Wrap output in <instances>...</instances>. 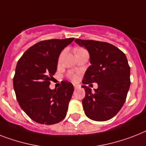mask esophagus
Segmentation results:
<instances>
[{
  "label": "esophagus",
  "mask_w": 146,
  "mask_h": 146,
  "mask_svg": "<svg viewBox=\"0 0 146 146\" xmlns=\"http://www.w3.org/2000/svg\"><path fill=\"white\" fill-rule=\"evenodd\" d=\"M73 86H74V88H75V89H76L77 87H78V85H75V84H74V85H73Z\"/></svg>",
  "instance_id": "34e87169"
}]
</instances>
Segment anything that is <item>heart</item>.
Segmentation results:
<instances>
[{"label":"heart","instance_id":"1","mask_svg":"<svg viewBox=\"0 0 146 146\" xmlns=\"http://www.w3.org/2000/svg\"><path fill=\"white\" fill-rule=\"evenodd\" d=\"M71 77H72V79H75L76 78V76L75 75H73V76H71Z\"/></svg>","mask_w":146,"mask_h":146}]
</instances>
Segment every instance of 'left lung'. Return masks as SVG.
<instances>
[{
	"mask_svg": "<svg viewBox=\"0 0 146 146\" xmlns=\"http://www.w3.org/2000/svg\"><path fill=\"white\" fill-rule=\"evenodd\" d=\"M75 42L87 49L92 64L85 72L82 86L85 91L82 100L85 115L97 121L110 120L123 106L131 85V68L126 55L106 42L81 39ZM93 82L98 85L94 92L86 85Z\"/></svg>",
	"mask_w": 146,
	"mask_h": 146,
	"instance_id": "1",
	"label": "left lung"
}]
</instances>
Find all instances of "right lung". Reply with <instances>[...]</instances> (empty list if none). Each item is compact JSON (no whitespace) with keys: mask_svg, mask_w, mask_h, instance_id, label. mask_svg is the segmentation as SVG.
I'll return each instance as SVG.
<instances>
[{"mask_svg":"<svg viewBox=\"0 0 146 146\" xmlns=\"http://www.w3.org/2000/svg\"><path fill=\"white\" fill-rule=\"evenodd\" d=\"M74 38L42 40L28 48L19 60L13 88L20 107L32 120L42 124L60 122L67 115L73 93V84L61 82L50 89L61 51Z\"/></svg>","mask_w":146,"mask_h":146,"instance_id":"add662e5","label":"right lung"}]
</instances>
